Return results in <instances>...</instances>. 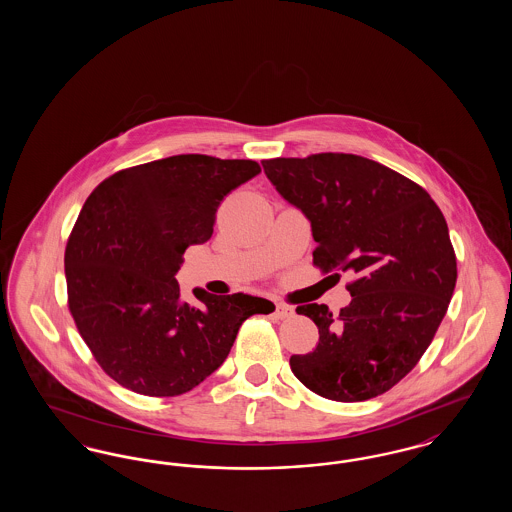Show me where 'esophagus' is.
<instances>
[{
	"mask_svg": "<svg viewBox=\"0 0 512 512\" xmlns=\"http://www.w3.org/2000/svg\"><path fill=\"white\" fill-rule=\"evenodd\" d=\"M274 317L278 320H288L293 317V309L290 305H284V303H278L276 305V311H274Z\"/></svg>",
	"mask_w": 512,
	"mask_h": 512,
	"instance_id": "1",
	"label": "esophagus"
}]
</instances>
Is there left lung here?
<instances>
[{"label": "left lung", "mask_w": 512, "mask_h": 512, "mask_svg": "<svg viewBox=\"0 0 512 512\" xmlns=\"http://www.w3.org/2000/svg\"><path fill=\"white\" fill-rule=\"evenodd\" d=\"M278 194L311 220L322 274L351 272V303L338 315L295 311L318 328L317 347L292 355L297 380L320 397L353 403L403 380L447 313L457 257L443 213L407 176L351 153L265 159Z\"/></svg>", "instance_id": "8db88e82"}]
</instances>
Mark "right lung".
Returning <instances> with one entry per match:
<instances>
[{"instance_id":"right-lung-1","label":"right lung","mask_w":512,"mask_h":512,"mask_svg":"<svg viewBox=\"0 0 512 512\" xmlns=\"http://www.w3.org/2000/svg\"><path fill=\"white\" fill-rule=\"evenodd\" d=\"M261 172L251 159L172 155L111 174L86 199L65 247L69 311L103 372L126 390L174 397L228 357L251 315L245 293L180 301L184 251L213 236L222 199Z\"/></svg>"}]
</instances>
